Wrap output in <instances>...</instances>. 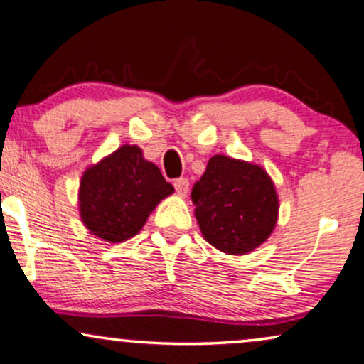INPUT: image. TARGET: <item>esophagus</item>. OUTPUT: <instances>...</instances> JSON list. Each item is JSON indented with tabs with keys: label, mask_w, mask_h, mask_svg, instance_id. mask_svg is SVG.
<instances>
[{
	"label": "esophagus",
	"mask_w": 364,
	"mask_h": 364,
	"mask_svg": "<svg viewBox=\"0 0 364 364\" xmlns=\"http://www.w3.org/2000/svg\"><path fill=\"white\" fill-rule=\"evenodd\" d=\"M174 190L179 196H186L188 190H190V181L186 178H179L174 181Z\"/></svg>",
	"instance_id": "obj_1"
}]
</instances>
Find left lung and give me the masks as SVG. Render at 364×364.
<instances>
[{"label": "left lung", "instance_id": "1", "mask_svg": "<svg viewBox=\"0 0 364 364\" xmlns=\"http://www.w3.org/2000/svg\"><path fill=\"white\" fill-rule=\"evenodd\" d=\"M191 200L205 240L234 256L261 246L278 220V195L268 173L229 156L210 157Z\"/></svg>", "mask_w": 364, "mask_h": 364}]
</instances>
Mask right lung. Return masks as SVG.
<instances>
[{
    "label": "right lung",
    "mask_w": 364,
    "mask_h": 364,
    "mask_svg": "<svg viewBox=\"0 0 364 364\" xmlns=\"http://www.w3.org/2000/svg\"><path fill=\"white\" fill-rule=\"evenodd\" d=\"M174 191L137 146L118 147L82 174L80 215L86 229L107 242L139 234L149 213Z\"/></svg>",
    "instance_id": "right-lung-1"
}]
</instances>
